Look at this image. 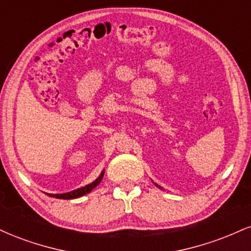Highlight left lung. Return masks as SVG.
Segmentation results:
<instances>
[{"instance_id": "1", "label": "left lung", "mask_w": 251, "mask_h": 251, "mask_svg": "<svg viewBox=\"0 0 251 251\" xmlns=\"http://www.w3.org/2000/svg\"><path fill=\"white\" fill-rule=\"evenodd\" d=\"M155 185H157V184H155ZM158 186V185H157ZM159 188H160V186H159ZM160 189H162V188H160Z\"/></svg>"}]
</instances>
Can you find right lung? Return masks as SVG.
Segmentation results:
<instances>
[{"label":"right lung","instance_id":"add662e5","mask_svg":"<svg viewBox=\"0 0 251 251\" xmlns=\"http://www.w3.org/2000/svg\"><path fill=\"white\" fill-rule=\"evenodd\" d=\"M103 177V171L101 172V175L99 176V177L97 178L96 180L93 181V183L88 184V185L86 186H82V188L80 189H76V190H73V191L71 192H66V194H59V195H53V194H47L48 196H50V197H55V198H60V200H73V198H77V197H81V196L88 194V192H91L92 190H93L96 186H98L100 184V181H101Z\"/></svg>","mask_w":251,"mask_h":251}]
</instances>
